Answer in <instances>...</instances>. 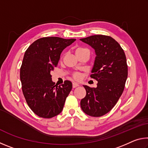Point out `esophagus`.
<instances>
[{
    "mask_svg": "<svg viewBox=\"0 0 148 148\" xmlns=\"http://www.w3.org/2000/svg\"><path fill=\"white\" fill-rule=\"evenodd\" d=\"M77 86H79V85L77 84H76V83L72 84V87H73V88H75V87H76Z\"/></svg>",
    "mask_w": 148,
    "mask_h": 148,
    "instance_id": "obj_1",
    "label": "esophagus"
}]
</instances>
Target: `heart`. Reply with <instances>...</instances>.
<instances>
[{
  "label": "heart",
  "mask_w": 148,
  "mask_h": 148,
  "mask_svg": "<svg viewBox=\"0 0 148 148\" xmlns=\"http://www.w3.org/2000/svg\"><path fill=\"white\" fill-rule=\"evenodd\" d=\"M86 51H89L86 48L79 47H77V48L76 49V54L77 56H79V55L82 54ZM62 57H63V56L61 57V59H62ZM72 77H73V78L74 79L79 80L82 77V75H81V74L79 73V72H74V73H73V74H72Z\"/></svg>",
  "instance_id": "obj_1"
}]
</instances>
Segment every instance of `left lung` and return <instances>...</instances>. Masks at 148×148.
<instances>
[{
    "instance_id": "1",
    "label": "left lung",
    "mask_w": 148,
    "mask_h": 148,
    "mask_svg": "<svg viewBox=\"0 0 148 148\" xmlns=\"http://www.w3.org/2000/svg\"><path fill=\"white\" fill-rule=\"evenodd\" d=\"M80 40L95 50L97 56L91 77L98 82L96 88L84 86L86 95L80 106L89 116L101 117L113 108L123 92L128 76L126 56L111 36L97 34Z\"/></svg>"
}]
</instances>
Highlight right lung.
<instances>
[{
  "mask_svg": "<svg viewBox=\"0 0 148 148\" xmlns=\"http://www.w3.org/2000/svg\"><path fill=\"white\" fill-rule=\"evenodd\" d=\"M76 39L43 37L30 45L20 69L22 91L30 108L37 116L51 118L63 109L72 84L65 80L56 85L50 74L58 64L61 52Z\"/></svg>",
  "mask_w": 148,
  "mask_h": 148,
  "instance_id": "obj_1",
  "label": "right lung"
}]
</instances>
